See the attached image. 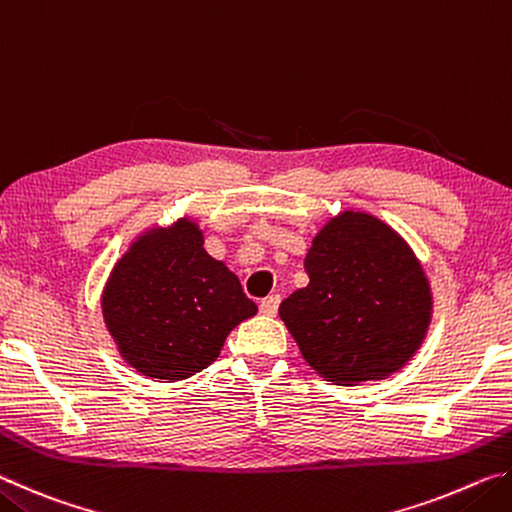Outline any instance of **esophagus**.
Here are the masks:
<instances>
[{"instance_id": "esophagus-1", "label": "esophagus", "mask_w": 512, "mask_h": 512, "mask_svg": "<svg viewBox=\"0 0 512 512\" xmlns=\"http://www.w3.org/2000/svg\"><path fill=\"white\" fill-rule=\"evenodd\" d=\"M277 307H280V296H277V293H271V296H266L259 302V311H262L264 316H275Z\"/></svg>"}]
</instances>
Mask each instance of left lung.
I'll use <instances>...</instances> for the list:
<instances>
[{"mask_svg":"<svg viewBox=\"0 0 512 512\" xmlns=\"http://www.w3.org/2000/svg\"><path fill=\"white\" fill-rule=\"evenodd\" d=\"M309 284L280 318L320 377L359 386L395 375L427 339L433 293L400 232L368 212L343 210L311 239Z\"/></svg>","mask_w":512,"mask_h":512,"instance_id":"1","label":"left lung"}]
</instances>
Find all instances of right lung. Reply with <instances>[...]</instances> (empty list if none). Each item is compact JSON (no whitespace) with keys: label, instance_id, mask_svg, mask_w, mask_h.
<instances>
[{"label":"right lung","instance_id":"obj_1","mask_svg":"<svg viewBox=\"0 0 512 512\" xmlns=\"http://www.w3.org/2000/svg\"><path fill=\"white\" fill-rule=\"evenodd\" d=\"M192 216L151 225L121 255L101 293L119 357L155 381H180L216 361L228 334L257 314L239 277L205 250Z\"/></svg>","mask_w":512,"mask_h":512}]
</instances>
